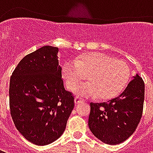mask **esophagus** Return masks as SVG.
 I'll list each match as a JSON object with an SVG mask.
<instances>
[{
  "instance_id": "esophagus-1",
  "label": "esophagus",
  "mask_w": 153,
  "mask_h": 153,
  "mask_svg": "<svg viewBox=\"0 0 153 153\" xmlns=\"http://www.w3.org/2000/svg\"><path fill=\"white\" fill-rule=\"evenodd\" d=\"M83 102H84V100L83 99H81V98L78 97H76L74 98V103H75V105H79V103Z\"/></svg>"
}]
</instances>
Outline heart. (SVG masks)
Listing matches in <instances>:
<instances>
[{"label": "heart", "mask_w": 153, "mask_h": 153, "mask_svg": "<svg viewBox=\"0 0 153 153\" xmlns=\"http://www.w3.org/2000/svg\"><path fill=\"white\" fill-rule=\"evenodd\" d=\"M131 71L125 61L100 52L82 54L75 62L68 60L63 65V76L70 89L85 81L90 83L74 89L77 96L112 99L127 86Z\"/></svg>", "instance_id": "1"}]
</instances>
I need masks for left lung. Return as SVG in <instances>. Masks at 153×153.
I'll return each mask as SVG.
<instances>
[{
  "label": "left lung",
  "instance_id": "left-lung-1",
  "mask_svg": "<svg viewBox=\"0 0 153 153\" xmlns=\"http://www.w3.org/2000/svg\"><path fill=\"white\" fill-rule=\"evenodd\" d=\"M144 82L136 74L124 92L108 102L90 103L88 127L94 136L110 145L121 143L131 136L141 120Z\"/></svg>",
  "mask_w": 153,
  "mask_h": 153
}]
</instances>
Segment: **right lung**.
I'll list each match as a JSON object with an SVG mask.
<instances>
[{
    "mask_svg": "<svg viewBox=\"0 0 153 153\" xmlns=\"http://www.w3.org/2000/svg\"><path fill=\"white\" fill-rule=\"evenodd\" d=\"M58 47L45 46L25 56L10 81V109L19 132L38 146L60 138L74 106L61 79Z\"/></svg>",
    "mask_w": 153,
    "mask_h": 153,
    "instance_id": "obj_1",
    "label": "right lung"
}]
</instances>
